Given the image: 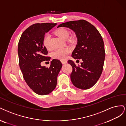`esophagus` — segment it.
Wrapping results in <instances>:
<instances>
[{
	"instance_id": "1",
	"label": "esophagus",
	"mask_w": 126,
	"mask_h": 126,
	"mask_svg": "<svg viewBox=\"0 0 126 126\" xmlns=\"http://www.w3.org/2000/svg\"><path fill=\"white\" fill-rule=\"evenodd\" d=\"M61 62L63 64H65L67 63V61H66V60H63V61H61Z\"/></svg>"
}]
</instances>
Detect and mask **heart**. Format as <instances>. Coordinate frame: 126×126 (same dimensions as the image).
<instances>
[{
    "instance_id": "b5f03b06",
    "label": "heart",
    "mask_w": 126,
    "mask_h": 126,
    "mask_svg": "<svg viewBox=\"0 0 126 126\" xmlns=\"http://www.w3.org/2000/svg\"><path fill=\"white\" fill-rule=\"evenodd\" d=\"M54 33L63 40L67 39L69 35H70V31L66 28L63 27H61L56 29ZM50 35L48 33L44 34L43 38V45L47 49H48L50 47ZM70 50L66 47L58 48L52 53V57L56 59L64 60L67 58L68 55L70 53Z\"/></svg>"
}]
</instances>
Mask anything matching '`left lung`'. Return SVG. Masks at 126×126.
I'll list each match as a JSON object with an SVG mask.
<instances>
[{
	"mask_svg": "<svg viewBox=\"0 0 126 126\" xmlns=\"http://www.w3.org/2000/svg\"><path fill=\"white\" fill-rule=\"evenodd\" d=\"M61 27L75 32L78 44L72 56L79 63V60L82 61L80 65L76 66L73 61L68 60L73 68L72 82L77 88L87 90L97 83L103 72L105 51L102 36L94 26L85 20L63 23L58 27Z\"/></svg>",
	"mask_w": 126,
	"mask_h": 126,
	"instance_id": "left-lung-1",
	"label": "left lung"
}]
</instances>
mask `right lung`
<instances>
[{
	"instance_id": "1",
	"label": "right lung",
	"mask_w": 126,
	"mask_h": 126,
	"mask_svg": "<svg viewBox=\"0 0 126 126\" xmlns=\"http://www.w3.org/2000/svg\"><path fill=\"white\" fill-rule=\"evenodd\" d=\"M56 23H35L23 31L18 47L19 64L23 79L36 94H50L56 87L58 75L62 66L60 61L53 59L49 67L42 66L41 63L50 61L48 52L42 43L45 33Z\"/></svg>"
}]
</instances>
